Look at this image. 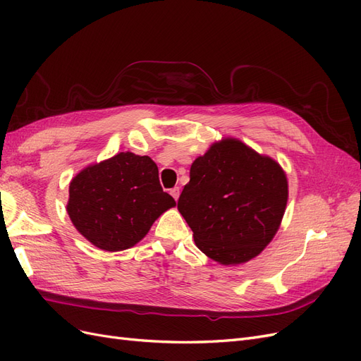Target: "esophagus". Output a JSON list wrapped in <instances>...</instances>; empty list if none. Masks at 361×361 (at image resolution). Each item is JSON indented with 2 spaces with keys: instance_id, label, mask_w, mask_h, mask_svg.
Wrapping results in <instances>:
<instances>
[{
  "instance_id": "esophagus-1",
  "label": "esophagus",
  "mask_w": 361,
  "mask_h": 361,
  "mask_svg": "<svg viewBox=\"0 0 361 361\" xmlns=\"http://www.w3.org/2000/svg\"><path fill=\"white\" fill-rule=\"evenodd\" d=\"M170 194L173 195L174 200H178V199H179V194H180V188H179V187L171 188V190H170Z\"/></svg>"
}]
</instances>
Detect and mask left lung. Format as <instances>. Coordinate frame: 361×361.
<instances>
[{"mask_svg": "<svg viewBox=\"0 0 361 361\" xmlns=\"http://www.w3.org/2000/svg\"><path fill=\"white\" fill-rule=\"evenodd\" d=\"M286 203L288 179L279 162L224 138L192 162L178 209L207 257L236 265L271 243Z\"/></svg>", "mask_w": 361, "mask_h": 361, "instance_id": "obj_1", "label": "left lung"}]
</instances>
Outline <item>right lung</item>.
<instances>
[{
    "mask_svg": "<svg viewBox=\"0 0 361 361\" xmlns=\"http://www.w3.org/2000/svg\"><path fill=\"white\" fill-rule=\"evenodd\" d=\"M174 204L171 195L162 191L157 164L130 152L81 170L69 185L68 214L73 226L106 251L140 243L157 218Z\"/></svg>",
    "mask_w": 361,
    "mask_h": 361,
    "instance_id": "obj_1",
    "label": "right lung"
}]
</instances>
